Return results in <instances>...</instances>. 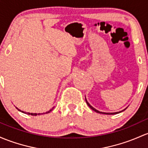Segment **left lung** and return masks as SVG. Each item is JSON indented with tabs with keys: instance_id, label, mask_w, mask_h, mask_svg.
Returning <instances> with one entry per match:
<instances>
[{
	"instance_id": "obj_1",
	"label": "left lung",
	"mask_w": 148,
	"mask_h": 148,
	"mask_svg": "<svg viewBox=\"0 0 148 148\" xmlns=\"http://www.w3.org/2000/svg\"><path fill=\"white\" fill-rule=\"evenodd\" d=\"M85 101H86V103H87V105L89 106V107H90V109H92L93 111H95V112H96L97 113H99V114H109V115H111V114H119V113H120V112H123V111H124L125 109H126V108H125V109H123V110H122V111H120V112H112V113H106V112H99V111L97 110V109H95V108H94L93 106H92L91 105H90V104H89V102H88V101H87V100L86 99V97H85Z\"/></svg>"
}]
</instances>
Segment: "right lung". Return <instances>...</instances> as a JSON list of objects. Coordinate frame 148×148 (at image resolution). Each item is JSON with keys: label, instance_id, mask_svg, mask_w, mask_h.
Instances as JSON below:
<instances>
[{"label": "right lung", "instance_id": "obj_1", "mask_svg": "<svg viewBox=\"0 0 148 148\" xmlns=\"http://www.w3.org/2000/svg\"><path fill=\"white\" fill-rule=\"evenodd\" d=\"M16 109H17V110L19 111V112H21L24 113V114H28V115H32V116H37V115H42V114H48V113H49L50 112H51L52 110H53V107L52 108V109H51L50 110L48 111V112H45V113H38V114H36V113H29V112H23V111H21L20 109H19L18 108L16 107Z\"/></svg>", "mask_w": 148, "mask_h": 148}]
</instances>
